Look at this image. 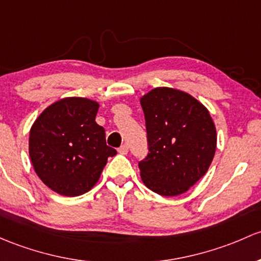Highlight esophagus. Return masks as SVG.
<instances>
[{
	"label": "esophagus",
	"mask_w": 261,
	"mask_h": 261,
	"mask_svg": "<svg viewBox=\"0 0 261 261\" xmlns=\"http://www.w3.org/2000/svg\"><path fill=\"white\" fill-rule=\"evenodd\" d=\"M117 151H119V153H121V155H126V153L128 152V147H127V145H122V146L120 147V149L117 150Z\"/></svg>",
	"instance_id": "obj_1"
}]
</instances>
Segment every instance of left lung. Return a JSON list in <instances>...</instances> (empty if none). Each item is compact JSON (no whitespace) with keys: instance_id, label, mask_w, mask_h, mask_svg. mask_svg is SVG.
<instances>
[{"instance_id":"8db88e82","label":"left lung","mask_w":261,"mask_h":261,"mask_svg":"<svg viewBox=\"0 0 261 261\" xmlns=\"http://www.w3.org/2000/svg\"><path fill=\"white\" fill-rule=\"evenodd\" d=\"M140 103L150 150L139 163L142 182L159 195H181L213 163L218 139L213 117L194 96L174 87H155Z\"/></svg>"}]
</instances>
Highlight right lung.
<instances>
[{"mask_svg":"<svg viewBox=\"0 0 261 261\" xmlns=\"http://www.w3.org/2000/svg\"><path fill=\"white\" fill-rule=\"evenodd\" d=\"M100 103L64 97L47 106L30 130L29 153L35 172L52 191L79 196L97 184L109 156L105 128L95 121Z\"/></svg>","mask_w":261,"mask_h":261,"instance_id":"add662e5","label":"right lung"}]
</instances>
